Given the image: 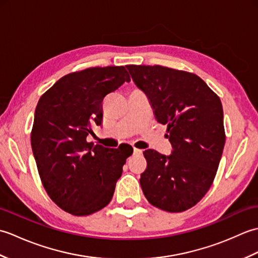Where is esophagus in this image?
<instances>
[{
	"label": "esophagus",
	"instance_id": "obj_1",
	"mask_svg": "<svg viewBox=\"0 0 258 258\" xmlns=\"http://www.w3.org/2000/svg\"><path fill=\"white\" fill-rule=\"evenodd\" d=\"M142 153H143V150L136 149V147H134V154H135V155H141Z\"/></svg>",
	"mask_w": 258,
	"mask_h": 258
}]
</instances>
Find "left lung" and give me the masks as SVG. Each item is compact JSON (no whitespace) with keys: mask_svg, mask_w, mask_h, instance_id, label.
<instances>
[{"mask_svg":"<svg viewBox=\"0 0 258 258\" xmlns=\"http://www.w3.org/2000/svg\"><path fill=\"white\" fill-rule=\"evenodd\" d=\"M158 123L167 125L172 154H143L142 190L160 210L178 213L193 207L210 189L225 145L222 102L200 76L161 65H127Z\"/></svg>","mask_w":258,"mask_h":258,"instance_id":"obj_1","label":"left lung"}]
</instances>
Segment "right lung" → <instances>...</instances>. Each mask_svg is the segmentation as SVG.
<instances>
[{
    "label": "right lung",
    "mask_w": 258,
    "mask_h": 258,
    "mask_svg": "<svg viewBox=\"0 0 258 258\" xmlns=\"http://www.w3.org/2000/svg\"><path fill=\"white\" fill-rule=\"evenodd\" d=\"M130 81L124 67L90 68L63 76L37 103L31 133L37 171L51 200L72 215L105 207L132 155V146L86 141L102 124L104 97Z\"/></svg>",
    "instance_id": "obj_1"
}]
</instances>
